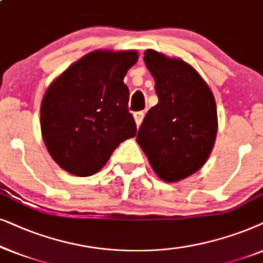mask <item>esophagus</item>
I'll use <instances>...</instances> for the list:
<instances>
[{"mask_svg":"<svg viewBox=\"0 0 263 263\" xmlns=\"http://www.w3.org/2000/svg\"><path fill=\"white\" fill-rule=\"evenodd\" d=\"M134 119L136 121V125H137V127H139L142 124L143 119H144V113H143V111H136V113L134 114Z\"/></svg>","mask_w":263,"mask_h":263,"instance_id":"34e87169","label":"esophagus"}]
</instances>
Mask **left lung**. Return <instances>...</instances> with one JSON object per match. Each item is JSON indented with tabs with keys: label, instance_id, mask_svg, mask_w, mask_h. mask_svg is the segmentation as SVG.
Segmentation results:
<instances>
[{
	"label": "left lung",
	"instance_id": "left-lung-1",
	"mask_svg": "<svg viewBox=\"0 0 263 263\" xmlns=\"http://www.w3.org/2000/svg\"><path fill=\"white\" fill-rule=\"evenodd\" d=\"M146 68L155 80L159 103L146 113L137 134L161 180L177 183L207 162L218 134V113L211 87L180 58L146 49Z\"/></svg>",
	"mask_w": 263,
	"mask_h": 263
}]
</instances>
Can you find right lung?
Segmentation results:
<instances>
[{"label":"right lung","instance_id":"obj_1","mask_svg":"<svg viewBox=\"0 0 263 263\" xmlns=\"http://www.w3.org/2000/svg\"><path fill=\"white\" fill-rule=\"evenodd\" d=\"M136 50L97 49L50 83L41 103V131L52 160L78 177L99 172L121 142L134 138L124 78Z\"/></svg>","mask_w":263,"mask_h":263}]
</instances>
